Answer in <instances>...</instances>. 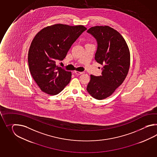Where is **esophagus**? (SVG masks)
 Masks as SVG:
<instances>
[{
  "label": "esophagus",
  "mask_w": 157,
  "mask_h": 157,
  "mask_svg": "<svg viewBox=\"0 0 157 157\" xmlns=\"http://www.w3.org/2000/svg\"><path fill=\"white\" fill-rule=\"evenodd\" d=\"M84 72H78V71H75V74L77 75H80L81 74H83Z\"/></svg>",
  "instance_id": "esophagus-1"
}]
</instances>
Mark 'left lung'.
Returning <instances> with one entry per match:
<instances>
[{
	"instance_id": "8db88e82",
	"label": "left lung",
	"mask_w": 157,
	"mask_h": 157,
	"mask_svg": "<svg viewBox=\"0 0 157 157\" xmlns=\"http://www.w3.org/2000/svg\"><path fill=\"white\" fill-rule=\"evenodd\" d=\"M97 40L95 59L103 65L101 75H90L86 90L91 97L102 100L110 96L123 83L130 65V53L123 36L108 26L92 27L87 31Z\"/></svg>"
}]
</instances>
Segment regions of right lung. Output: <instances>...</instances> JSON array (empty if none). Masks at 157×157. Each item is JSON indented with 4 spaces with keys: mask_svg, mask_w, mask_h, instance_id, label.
Wrapping results in <instances>:
<instances>
[{
    "mask_svg": "<svg viewBox=\"0 0 157 157\" xmlns=\"http://www.w3.org/2000/svg\"><path fill=\"white\" fill-rule=\"evenodd\" d=\"M86 29L82 25L56 24L44 28L34 37L28 63L32 77L41 91L54 95L69 83L71 72L58 67L56 61L63 60L72 45Z\"/></svg>",
    "mask_w": 157,
    "mask_h": 157,
    "instance_id": "add662e5",
    "label": "right lung"
}]
</instances>
